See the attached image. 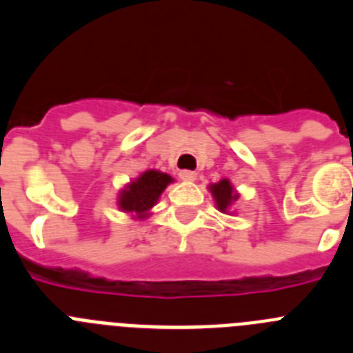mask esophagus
Wrapping results in <instances>:
<instances>
[{
  "label": "esophagus",
  "mask_w": 353,
  "mask_h": 353,
  "mask_svg": "<svg viewBox=\"0 0 353 353\" xmlns=\"http://www.w3.org/2000/svg\"><path fill=\"white\" fill-rule=\"evenodd\" d=\"M180 179L183 180V182H194L196 180V173L194 171H187V170H183V171H180Z\"/></svg>",
  "instance_id": "34e87169"
}]
</instances>
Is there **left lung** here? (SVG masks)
Instances as JSON below:
<instances>
[{
    "label": "left lung",
    "instance_id": "8db88e82",
    "mask_svg": "<svg viewBox=\"0 0 353 353\" xmlns=\"http://www.w3.org/2000/svg\"><path fill=\"white\" fill-rule=\"evenodd\" d=\"M208 191H210L212 198H214V203L217 210L228 215L233 214L232 207L235 205V201L239 199L240 194L236 192V189L233 187V183L230 182V180L223 179L219 180V182L210 183V185H208Z\"/></svg>",
    "mask_w": 353,
    "mask_h": 353
}]
</instances>
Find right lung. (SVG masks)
<instances>
[{
  "instance_id": "right-lung-1",
  "label": "right lung",
  "mask_w": 353,
  "mask_h": 353,
  "mask_svg": "<svg viewBox=\"0 0 353 353\" xmlns=\"http://www.w3.org/2000/svg\"><path fill=\"white\" fill-rule=\"evenodd\" d=\"M173 182V176L159 170L143 171L118 192V208L132 215V219H146L164 189Z\"/></svg>"
}]
</instances>
